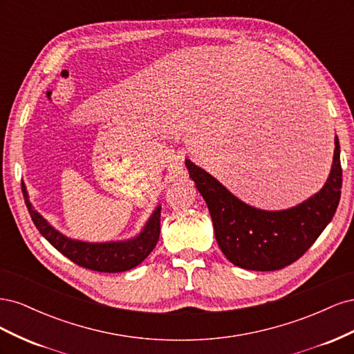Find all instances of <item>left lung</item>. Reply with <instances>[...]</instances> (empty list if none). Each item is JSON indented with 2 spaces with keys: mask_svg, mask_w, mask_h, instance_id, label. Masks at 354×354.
<instances>
[{
  "mask_svg": "<svg viewBox=\"0 0 354 354\" xmlns=\"http://www.w3.org/2000/svg\"><path fill=\"white\" fill-rule=\"evenodd\" d=\"M22 192L26 208L30 214V218L42 236L55 246L57 251L68 257L69 260H72L75 264H78L81 267H85V269L104 273L130 270L133 267L140 264L146 257L153 251L159 239L160 207L155 209L151 220L147 221L143 232L138 234L137 238L125 242L88 243L81 241H72L66 236H63V234L59 233L56 229H53L50 224L32 208L24 183Z\"/></svg>",
  "mask_w": 354,
  "mask_h": 354,
  "instance_id": "1",
  "label": "left lung"
}]
</instances>
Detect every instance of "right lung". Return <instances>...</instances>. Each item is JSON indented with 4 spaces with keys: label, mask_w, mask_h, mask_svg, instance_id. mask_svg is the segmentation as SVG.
Wrapping results in <instances>:
<instances>
[{
    "label": "right lung",
    "mask_w": 354,
    "mask_h": 354,
    "mask_svg": "<svg viewBox=\"0 0 354 354\" xmlns=\"http://www.w3.org/2000/svg\"><path fill=\"white\" fill-rule=\"evenodd\" d=\"M186 167L207 202L223 254L233 264L248 270H281L297 261L325 230L341 198L338 137L334 164L324 189L285 211H261L246 205L192 160L186 159Z\"/></svg>",
    "instance_id": "right-lung-1"
}]
</instances>
